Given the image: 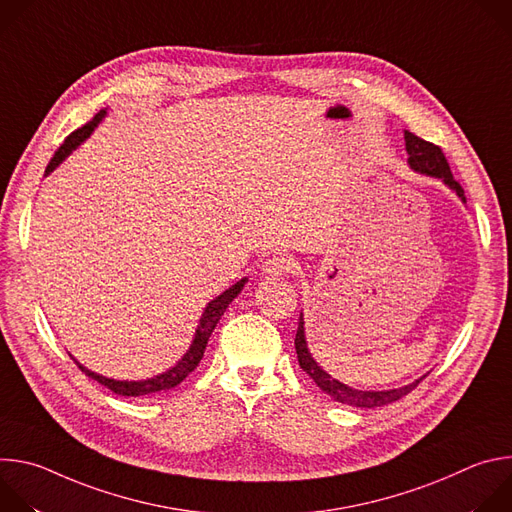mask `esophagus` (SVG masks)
<instances>
[{
  "label": "esophagus",
  "mask_w": 512,
  "mask_h": 512,
  "mask_svg": "<svg viewBox=\"0 0 512 512\" xmlns=\"http://www.w3.org/2000/svg\"><path fill=\"white\" fill-rule=\"evenodd\" d=\"M294 271V261L283 255H273L267 261H263L261 265V273L265 277H283L287 273Z\"/></svg>",
  "instance_id": "34e87169"
}]
</instances>
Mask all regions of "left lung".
<instances>
[{
    "label": "left lung",
    "instance_id": "obj_1",
    "mask_svg": "<svg viewBox=\"0 0 512 512\" xmlns=\"http://www.w3.org/2000/svg\"><path fill=\"white\" fill-rule=\"evenodd\" d=\"M405 152H407V164L413 172L429 176V178H437L442 180L452 192H456V196L466 204V196L462 186L454 180L448 160L442 154V150L437 145L413 135L411 131H405ZM296 352H298V360L300 367L304 369V373L334 401L350 405V407H360V409H373V407H383L389 405L401 397H405L407 393H411L419 381L425 377L415 379L409 385L397 387V389H387V391H364V389H354L344 385L342 381L334 379L332 375H328L320 364L316 362V358L312 356L310 348H308V340H306V322H304V312L300 314V322H298V334H296Z\"/></svg>",
    "mask_w": 512,
    "mask_h": 512
}]
</instances>
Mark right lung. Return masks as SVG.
Segmentation results:
<instances>
[{
	"instance_id": "obj_1",
	"label": "right lung",
	"mask_w": 512,
	"mask_h": 512,
	"mask_svg": "<svg viewBox=\"0 0 512 512\" xmlns=\"http://www.w3.org/2000/svg\"><path fill=\"white\" fill-rule=\"evenodd\" d=\"M107 117V109H101L93 121H89L85 127L77 129L75 133H70L64 143L58 148V152L54 154V158L50 160L48 168H46V176L52 174L72 152H75L81 143H85L91 133L97 129V125ZM249 279L243 277L239 279L235 285H231L229 289H225L221 296H216L214 300H210L198 320V326H196V332H194V338H192V344L190 348L186 350V354L174 364V367H170L166 373H160L156 377H150V379H143V381H117V379H109V377H103L91 369H87L85 364H81L77 358L75 362L79 364V369L93 381H97L99 385L107 387L109 391L121 395V397H143V395H154V393H162V391H170L174 389L176 385H180L196 367L198 362L202 360L204 356V348L208 344V338L212 334V330L216 328L218 320H221V316L227 312L229 304L241 294V289L245 287Z\"/></svg>"
}]
</instances>
